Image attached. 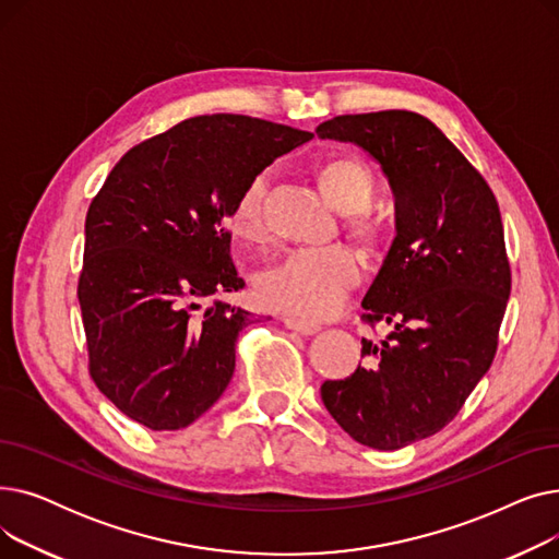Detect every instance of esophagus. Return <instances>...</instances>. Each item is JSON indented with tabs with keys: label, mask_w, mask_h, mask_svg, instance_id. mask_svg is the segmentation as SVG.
<instances>
[{
	"label": "esophagus",
	"mask_w": 559,
	"mask_h": 559,
	"mask_svg": "<svg viewBox=\"0 0 559 559\" xmlns=\"http://www.w3.org/2000/svg\"><path fill=\"white\" fill-rule=\"evenodd\" d=\"M283 324L289 329V331H297L299 335H314L319 333V324H314V321H304V319H297V317H285Z\"/></svg>",
	"instance_id": "34e87169"
}]
</instances>
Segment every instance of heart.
I'll use <instances>...</instances> for the list:
<instances>
[{
  "label": "heart",
  "instance_id": "b5f03b06",
  "mask_svg": "<svg viewBox=\"0 0 559 559\" xmlns=\"http://www.w3.org/2000/svg\"><path fill=\"white\" fill-rule=\"evenodd\" d=\"M314 181L324 199L348 219V233L367 249L383 247L390 238L385 222L365 215L378 194V181L367 163L354 156H335L319 163ZM267 190L264 174H255L235 199L228 226L242 242H260L264 235L262 201ZM362 270L358 255L340 245L324 249H299L281 258L258 276L260 301L297 319H326L335 314L358 287Z\"/></svg>",
  "mask_w": 559,
  "mask_h": 559
}]
</instances>
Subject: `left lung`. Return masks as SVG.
Instances as JSON below:
<instances>
[{
    "instance_id": "8db88e82",
    "label": "left lung",
    "mask_w": 559,
    "mask_h": 559,
    "mask_svg": "<svg viewBox=\"0 0 559 559\" xmlns=\"http://www.w3.org/2000/svg\"><path fill=\"white\" fill-rule=\"evenodd\" d=\"M321 140L354 142L394 192L396 238L362 299L365 365L321 385L331 417L356 442L396 451L442 430L491 367L510 299L501 211L487 181L428 117L340 115Z\"/></svg>"
}]
</instances>
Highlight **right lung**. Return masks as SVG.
Returning <instances> with one entry per match:
<instances>
[{
	"instance_id": "right-lung-1",
	"label": "right lung",
	"mask_w": 559,
	"mask_h": 559,
	"mask_svg": "<svg viewBox=\"0 0 559 559\" xmlns=\"http://www.w3.org/2000/svg\"><path fill=\"white\" fill-rule=\"evenodd\" d=\"M312 133L201 115L135 144L85 215L79 306L99 392L150 430L197 421L228 388L251 312L224 222L251 176Z\"/></svg>"
}]
</instances>
